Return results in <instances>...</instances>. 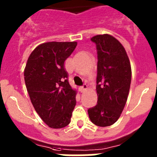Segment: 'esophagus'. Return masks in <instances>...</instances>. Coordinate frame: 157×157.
<instances>
[{
  "label": "esophagus",
  "instance_id": "esophagus-1",
  "mask_svg": "<svg viewBox=\"0 0 157 157\" xmlns=\"http://www.w3.org/2000/svg\"><path fill=\"white\" fill-rule=\"evenodd\" d=\"M87 89H88V86H87L86 84H84L82 86L80 87L79 90H80V91H81L82 93H83V92H85L86 90H87Z\"/></svg>",
  "mask_w": 157,
  "mask_h": 157
}]
</instances>
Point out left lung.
Instances as JSON below:
<instances>
[{"label":"left lung","instance_id":"left-lung-1","mask_svg":"<svg viewBox=\"0 0 157 157\" xmlns=\"http://www.w3.org/2000/svg\"><path fill=\"white\" fill-rule=\"evenodd\" d=\"M98 50V104L88 109L90 120L98 127H109L120 117L128 98L131 67L125 48L110 34L91 38Z\"/></svg>","mask_w":157,"mask_h":157}]
</instances>
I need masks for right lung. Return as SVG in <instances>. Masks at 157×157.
I'll return each mask as SVG.
<instances>
[{
    "label": "right lung",
    "mask_w": 157,
    "mask_h": 157,
    "mask_svg": "<svg viewBox=\"0 0 157 157\" xmlns=\"http://www.w3.org/2000/svg\"><path fill=\"white\" fill-rule=\"evenodd\" d=\"M77 42L42 43L30 53L24 69V80L31 103L43 122L59 129L71 122L77 91L67 80L64 61Z\"/></svg>",
    "instance_id": "right-lung-1"
}]
</instances>
